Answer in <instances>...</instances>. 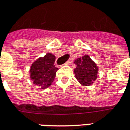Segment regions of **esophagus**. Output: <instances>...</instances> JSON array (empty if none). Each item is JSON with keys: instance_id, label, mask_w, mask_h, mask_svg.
<instances>
[{"instance_id": "obj_1", "label": "esophagus", "mask_w": 130, "mask_h": 130, "mask_svg": "<svg viewBox=\"0 0 130 130\" xmlns=\"http://www.w3.org/2000/svg\"><path fill=\"white\" fill-rule=\"evenodd\" d=\"M70 61H67V62H65V64H64V65H70Z\"/></svg>"}]
</instances>
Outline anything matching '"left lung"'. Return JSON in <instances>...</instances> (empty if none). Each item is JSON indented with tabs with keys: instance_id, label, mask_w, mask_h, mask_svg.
Returning <instances> with one entry per match:
<instances>
[{
	"instance_id": "8db88e82",
	"label": "left lung",
	"mask_w": 130,
	"mask_h": 130,
	"mask_svg": "<svg viewBox=\"0 0 130 130\" xmlns=\"http://www.w3.org/2000/svg\"><path fill=\"white\" fill-rule=\"evenodd\" d=\"M74 63L76 68L74 69L75 78L83 86H89L94 84L98 79L99 68L88 55L85 54L77 58Z\"/></svg>"
}]
</instances>
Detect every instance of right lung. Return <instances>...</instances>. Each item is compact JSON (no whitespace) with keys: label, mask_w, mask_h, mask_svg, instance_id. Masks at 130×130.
<instances>
[{"label":"right lung","mask_w":130,"mask_h":130,"mask_svg":"<svg viewBox=\"0 0 130 130\" xmlns=\"http://www.w3.org/2000/svg\"><path fill=\"white\" fill-rule=\"evenodd\" d=\"M55 60L56 56L54 54L47 53L35 60L30 68V79L34 84L40 87V89L47 88L54 82L58 70L54 65Z\"/></svg>","instance_id":"right-lung-1"}]
</instances>
